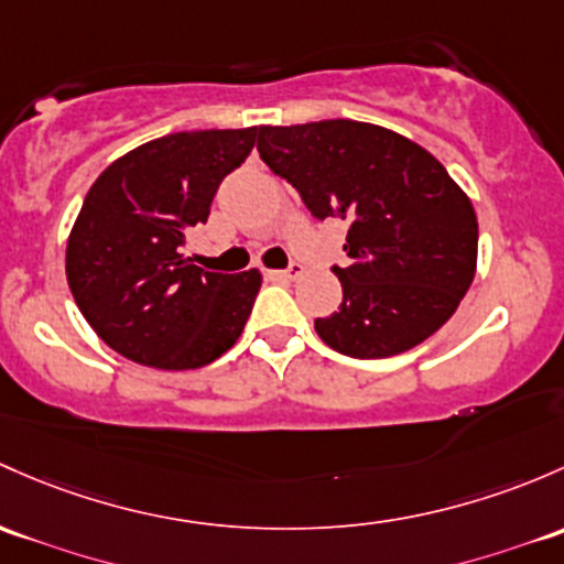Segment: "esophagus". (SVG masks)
Segmentation results:
<instances>
[{"instance_id": "esophagus-1", "label": "esophagus", "mask_w": 564, "mask_h": 564, "mask_svg": "<svg viewBox=\"0 0 564 564\" xmlns=\"http://www.w3.org/2000/svg\"><path fill=\"white\" fill-rule=\"evenodd\" d=\"M302 270H305V267H302L300 262H292L286 270H272L270 278H275V281H297V278L302 275Z\"/></svg>"}]
</instances>
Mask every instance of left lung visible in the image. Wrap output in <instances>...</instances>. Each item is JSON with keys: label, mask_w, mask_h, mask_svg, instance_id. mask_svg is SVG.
<instances>
[{"label": "left lung", "mask_w": 564, "mask_h": 564, "mask_svg": "<svg viewBox=\"0 0 564 564\" xmlns=\"http://www.w3.org/2000/svg\"><path fill=\"white\" fill-rule=\"evenodd\" d=\"M259 156L300 192L313 218H343V251L332 267L340 311L316 318L329 348L354 359H387L435 335L470 289L478 221L467 194L413 140L348 118L259 127Z\"/></svg>", "instance_id": "left-lung-1"}]
</instances>
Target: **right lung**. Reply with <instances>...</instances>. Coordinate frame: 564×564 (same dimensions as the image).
Segmentation results:
<instances>
[{"mask_svg": "<svg viewBox=\"0 0 564 564\" xmlns=\"http://www.w3.org/2000/svg\"><path fill=\"white\" fill-rule=\"evenodd\" d=\"M257 134H167L123 153L88 188L67 240V283L112 351L159 370H197L237 343L262 275L199 270L183 246Z\"/></svg>", "mask_w": 564, "mask_h": 564, "instance_id": "obj_1", "label": "right lung"}]
</instances>
